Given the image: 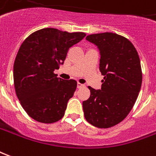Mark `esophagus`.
<instances>
[{
  "instance_id": "obj_1",
  "label": "esophagus",
  "mask_w": 156,
  "mask_h": 156,
  "mask_svg": "<svg viewBox=\"0 0 156 156\" xmlns=\"http://www.w3.org/2000/svg\"><path fill=\"white\" fill-rule=\"evenodd\" d=\"M77 87H78V88L80 89V88H82V87H84V85H83V84L79 83V82H78V84H77Z\"/></svg>"
}]
</instances>
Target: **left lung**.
I'll return each mask as SVG.
<instances>
[{
  "instance_id": "obj_1",
  "label": "left lung",
  "mask_w": 156,
  "mask_h": 156,
  "mask_svg": "<svg viewBox=\"0 0 156 156\" xmlns=\"http://www.w3.org/2000/svg\"><path fill=\"white\" fill-rule=\"evenodd\" d=\"M87 39L101 53L100 71L104 76L101 90L88 87L90 98L84 101V116L100 129L122 122L132 110L142 85V69L136 48L130 41L113 33L90 34Z\"/></svg>"
}]
</instances>
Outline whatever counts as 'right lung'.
I'll list each match as a JSON object with an SVG mask.
<instances>
[{
	"mask_svg": "<svg viewBox=\"0 0 156 156\" xmlns=\"http://www.w3.org/2000/svg\"><path fill=\"white\" fill-rule=\"evenodd\" d=\"M86 36L47 27L23 41L14 61L13 79L23 108L37 122L53 123L65 115L67 102L77 87L75 80L58 79L55 74L68 50Z\"/></svg>",
	"mask_w": 156,
	"mask_h": 156,
	"instance_id": "1",
	"label": "right lung"
}]
</instances>
